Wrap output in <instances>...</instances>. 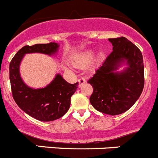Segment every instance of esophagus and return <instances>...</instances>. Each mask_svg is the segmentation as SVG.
Wrapping results in <instances>:
<instances>
[{
  "label": "esophagus",
  "instance_id": "obj_1",
  "mask_svg": "<svg viewBox=\"0 0 158 158\" xmlns=\"http://www.w3.org/2000/svg\"><path fill=\"white\" fill-rule=\"evenodd\" d=\"M85 81H86V80H85V78L83 77H80L79 79H78V82H79L80 85H81L82 84L85 83Z\"/></svg>",
  "mask_w": 158,
  "mask_h": 158
}]
</instances>
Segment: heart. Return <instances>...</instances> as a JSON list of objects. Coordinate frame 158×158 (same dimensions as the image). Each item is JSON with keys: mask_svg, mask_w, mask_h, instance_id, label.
<instances>
[{"mask_svg": "<svg viewBox=\"0 0 158 158\" xmlns=\"http://www.w3.org/2000/svg\"><path fill=\"white\" fill-rule=\"evenodd\" d=\"M92 56H93V52H86V53L84 54L80 58L79 62H80L81 64H86V63H88V61L92 58Z\"/></svg>", "mask_w": 158, "mask_h": 158, "instance_id": "1", "label": "heart"}]
</instances>
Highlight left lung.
<instances>
[{
  "mask_svg": "<svg viewBox=\"0 0 158 158\" xmlns=\"http://www.w3.org/2000/svg\"><path fill=\"white\" fill-rule=\"evenodd\" d=\"M112 51L95 70L88 83L92 86L90 102L98 112L111 115L127 112L135 104L144 87V67L141 51L125 37L109 39ZM125 60L129 67L115 72Z\"/></svg>",
  "mask_w": 158,
  "mask_h": 158,
  "instance_id": "1",
  "label": "left lung"
}]
</instances>
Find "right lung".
I'll return each mask as SVG.
<instances>
[{
  "instance_id": "1",
  "label": "right lung",
  "mask_w": 158,
  "mask_h": 158,
  "mask_svg": "<svg viewBox=\"0 0 158 158\" xmlns=\"http://www.w3.org/2000/svg\"><path fill=\"white\" fill-rule=\"evenodd\" d=\"M56 43L25 46L15 55L9 65L10 81L13 98L21 109L40 121L49 122L62 117L70 109V98L77 88L78 82L69 84L61 75L44 88L32 89L27 86L20 77L19 65L26 53L51 54L57 51Z\"/></svg>"
}]
</instances>
